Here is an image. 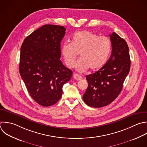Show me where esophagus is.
<instances>
[{
    "label": "esophagus",
    "instance_id": "esophagus-1",
    "mask_svg": "<svg viewBox=\"0 0 147 147\" xmlns=\"http://www.w3.org/2000/svg\"><path fill=\"white\" fill-rule=\"evenodd\" d=\"M73 76H74V78L75 80H80L82 79V76H80L79 75L77 74H74Z\"/></svg>",
    "mask_w": 147,
    "mask_h": 147
}]
</instances>
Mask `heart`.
Instances as JSON below:
<instances>
[{
    "instance_id": "heart-1",
    "label": "heart",
    "mask_w": 147,
    "mask_h": 147,
    "mask_svg": "<svg viewBox=\"0 0 147 147\" xmlns=\"http://www.w3.org/2000/svg\"><path fill=\"white\" fill-rule=\"evenodd\" d=\"M111 51V43L106 36H99L91 32L79 31L73 34L69 43L61 47V55L69 68L75 66L79 54L80 59L76 64L79 72H84L89 68L96 71L107 62Z\"/></svg>"
}]
</instances>
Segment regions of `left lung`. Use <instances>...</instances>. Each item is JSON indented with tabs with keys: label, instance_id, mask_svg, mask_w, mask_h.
<instances>
[{
	"label": "left lung",
	"instance_id": "8db88e82",
	"mask_svg": "<svg viewBox=\"0 0 147 147\" xmlns=\"http://www.w3.org/2000/svg\"><path fill=\"white\" fill-rule=\"evenodd\" d=\"M111 54L99 71L86 76L88 87L83 96L84 102L92 107L105 106L120 94L130 67L129 48L125 40L115 33L110 35Z\"/></svg>",
	"mask_w": 147,
	"mask_h": 147
}]
</instances>
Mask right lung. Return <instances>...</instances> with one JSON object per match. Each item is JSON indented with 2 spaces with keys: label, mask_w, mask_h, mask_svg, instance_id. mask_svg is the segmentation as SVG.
<instances>
[{
  "label": "right lung",
  "mask_w": 147,
  "mask_h": 147,
  "mask_svg": "<svg viewBox=\"0 0 147 147\" xmlns=\"http://www.w3.org/2000/svg\"><path fill=\"white\" fill-rule=\"evenodd\" d=\"M65 30L62 26L45 25L26 37L21 48V78L31 97L42 106L59 101L63 85L72 76V71L60 60Z\"/></svg>",
  "instance_id": "add662e5"
}]
</instances>
